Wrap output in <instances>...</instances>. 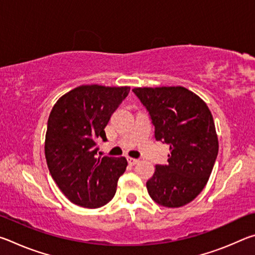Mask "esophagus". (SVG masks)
I'll return each instance as SVG.
<instances>
[{"instance_id":"esophagus-1","label":"esophagus","mask_w":255,"mask_h":255,"mask_svg":"<svg viewBox=\"0 0 255 255\" xmlns=\"http://www.w3.org/2000/svg\"><path fill=\"white\" fill-rule=\"evenodd\" d=\"M127 159H128V163H129V164H130V165H135V164H137V163H139V159H137V158L128 157Z\"/></svg>"}]
</instances>
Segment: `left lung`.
I'll use <instances>...</instances> for the list:
<instances>
[{
    "label": "left lung",
    "mask_w": 255,
    "mask_h": 255,
    "mask_svg": "<svg viewBox=\"0 0 255 255\" xmlns=\"http://www.w3.org/2000/svg\"><path fill=\"white\" fill-rule=\"evenodd\" d=\"M148 110L156 140L170 145L167 165H156L146 187L156 204L179 208L209 180L218 154L213 115L201 98L183 86L135 88Z\"/></svg>",
    "instance_id": "8db88e82"
}]
</instances>
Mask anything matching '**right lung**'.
<instances>
[{"label": "right lung", "instance_id": "1", "mask_svg": "<svg viewBox=\"0 0 255 255\" xmlns=\"http://www.w3.org/2000/svg\"><path fill=\"white\" fill-rule=\"evenodd\" d=\"M129 86L80 85L60 97L49 115L45 156L51 176L68 200L99 208L114 198L125 157H97V138L128 96Z\"/></svg>", "mask_w": 255, "mask_h": 255}]
</instances>
